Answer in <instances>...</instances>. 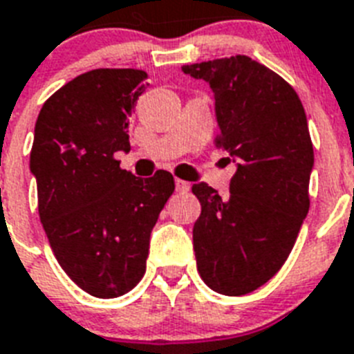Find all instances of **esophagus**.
Instances as JSON below:
<instances>
[{"instance_id": "obj_1", "label": "esophagus", "mask_w": 354, "mask_h": 354, "mask_svg": "<svg viewBox=\"0 0 354 354\" xmlns=\"http://www.w3.org/2000/svg\"><path fill=\"white\" fill-rule=\"evenodd\" d=\"M175 189L177 192H180V194H186L189 189V183H186V180H180V179H175Z\"/></svg>"}]
</instances>
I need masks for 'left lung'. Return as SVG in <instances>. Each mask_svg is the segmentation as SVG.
Masks as SVG:
<instances>
[{"label":"left lung","instance_id":"1","mask_svg":"<svg viewBox=\"0 0 354 354\" xmlns=\"http://www.w3.org/2000/svg\"><path fill=\"white\" fill-rule=\"evenodd\" d=\"M209 84L217 145L236 165L230 195L192 186L201 203L194 226L197 270L208 288L241 297L282 268L309 212L315 156L299 95L284 79L248 55L183 66Z\"/></svg>","mask_w":354,"mask_h":354}]
</instances>
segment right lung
<instances>
[{"instance_id":"add662e5","label":"right lung","mask_w":354,"mask_h":354,"mask_svg":"<svg viewBox=\"0 0 354 354\" xmlns=\"http://www.w3.org/2000/svg\"><path fill=\"white\" fill-rule=\"evenodd\" d=\"M145 79L136 68L77 75L46 99L34 130L41 224L66 275L99 299L142 279L151 230L175 189L170 171L141 179L115 160L130 151L128 122Z\"/></svg>"}]
</instances>
